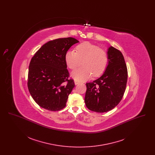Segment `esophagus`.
<instances>
[{"mask_svg": "<svg viewBox=\"0 0 155 155\" xmlns=\"http://www.w3.org/2000/svg\"><path fill=\"white\" fill-rule=\"evenodd\" d=\"M74 83H75V85H77V84H78L80 83V82L77 81V80H74Z\"/></svg>", "mask_w": 155, "mask_h": 155, "instance_id": "34e87169", "label": "esophagus"}]
</instances>
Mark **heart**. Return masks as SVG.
<instances>
[{"mask_svg": "<svg viewBox=\"0 0 155 155\" xmlns=\"http://www.w3.org/2000/svg\"><path fill=\"white\" fill-rule=\"evenodd\" d=\"M75 49L76 52L68 51L65 55L67 65L71 70H75L82 61L83 66L71 74L75 80L84 81L92 74L96 77L103 73L108 62V55L104 49L88 42L77 45Z\"/></svg>", "mask_w": 155, "mask_h": 155, "instance_id": "heart-1", "label": "heart"}]
</instances>
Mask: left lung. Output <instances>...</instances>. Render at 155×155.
Segmentation results:
<instances>
[{
	"label": "left lung",
	"mask_w": 155,
	"mask_h": 155,
	"mask_svg": "<svg viewBox=\"0 0 155 155\" xmlns=\"http://www.w3.org/2000/svg\"><path fill=\"white\" fill-rule=\"evenodd\" d=\"M108 65L103 75L86 84L85 103L90 110L104 113L114 109L122 99L127 85L128 72L122 53L110 46Z\"/></svg>",
	"instance_id": "left-lung-1"
}]
</instances>
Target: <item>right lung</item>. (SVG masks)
Returning a JSON list of instances; mask_svg holds the SVG:
<instances>
[{"mask_svg":"<svg viewBox=\"0 0 155 155\" xmlns=\"http://www.w3.org/2000/svg\"><path fill=\"white\" fill-rule=\"evenodd\" d=\"M74 38L54 39L42 46L32 58L28 75V88L41 107L50 111L63 109L75 87L69 78L65 55L73 45Z\"/></svg>","mask_w":155,"mask_h":155,"instance_id":"obj_1","label":"right lung"}]
</instances>
